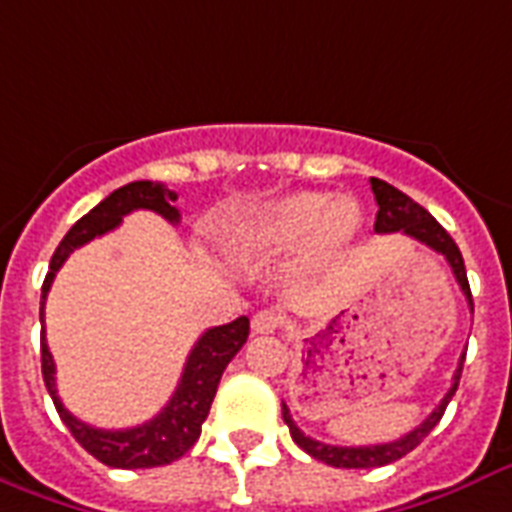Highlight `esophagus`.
I'll use <instances>...</instances> for the list:
<instances>
[{"label": "esophagus", "instance_id": "1", "mask_svg": "<svg viewBox=\"0 0 512 512\" xmlns=\"http://www.w3.org/2000/svg\"><path fill=\"white\" fill-rule=\"evenodd\" d=\"M251 328H253V334H275L277 328H280V315L272 310L256 312L251 320Z\"/></svg>", "mask_w": 512, "mask_h": 512}]
</instances>
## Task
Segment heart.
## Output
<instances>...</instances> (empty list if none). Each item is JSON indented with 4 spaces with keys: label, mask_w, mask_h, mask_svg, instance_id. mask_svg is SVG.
I'll return each instance as SVG.
<instances>
[{
    "label": "heart",
    "mask_w": 512,
    "mask_h": 512,
    "mask_svg": "<svg viewBox=\"0 0 512 512\" xmlns=\"http://www.w3.org/2000/svg\"><path fill=\"white\" fill-rule=\"evenodd\" d=\"M363 229V208L355 197L293 192L267 200L237 219L232 237L240 251L283 256L304 243L301 264L326 267Z\"/></svg>",
    "instance_id": "obj_1"
}]
</instances>
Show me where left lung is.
Wrapping results in <instances>:
<instances>
[{
	"label": "left lung",
	"instance_id": "8db88e82",
	"mask_svg": "<svg viewBox=\"0 0 512 512\" xmlns=\"http://www.w3.org/2000/svg\"><path fill=\"white\" fill-rule=\"evenodd\" d=\"M371 189H374L376 205H379V211H376V224L374 232L376 235H392V232H403V235L414 237L427 248H433L435 253H441L443 259L449 261L451 272L457 277L459 288L465 293L467 304H470V310H473V293H470V283H467V272H465V261H462V253H459L457 243L451 240V235L446 229L438 224V221L430 216V213L414 202L408 194H403L400 189L390 186L382 178H371ZM462 363H465V355L459 358V366L454 371V382H451L449 392L443 395V400L435 406V411L430 417L422 422L419 427H414L411 433H406L403 438L392 443H376V446H328V443H320L310 435H304L296 427V422L291 419V411L283 403V419L288 430H291V438L296 441L299 449H304L310 457L320 459V462H326L331 467H382L390 465L395 459L406 457L408 451H414L419 443L425 441L430 430H433L438 422H441L443 411L449 406V400L454 398V392L459 387V376H462Z\"/></svg>",
	"mask_w": 512,
	"mask_h": 512
}]
</instances>
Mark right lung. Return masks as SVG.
I'll list each match as a JSON object with an SVG mask.
<instances>
[{"label":"right lung","mask_w":512,"mask_h":512,"mask_svg":"<svg viewBox=\"0 0 512 512\" xmlns=\"http://www.w3.org/2000/svg\"><path fill=\"white\" fill-rule=\"evenodd\" d=\"M176 200L178 194L170 192L165 184L133 181V184L114 189L106 200L95 205L93 211L82 216L66 232L61 245L55 248L53 259H50V272H47L45 283H42L39 320L45 323L47 291L53 285L55 272L63 267V261L69 259V253H74V248L90 243L93 237L112 232L114 227H120L122 216H128L133 211H154L160 213L162 219H168L170 224H178L181 213H178V208H173ZM248 328H251V323H248L245 315L227 323V326L208 328L189 352L184 374L178 379L173 398L165 403V408L157 417L144 422V425L128 427V430H98V427L85 425L74 414H69V408L63 406V400L58 398V390H55V363L50 350H47L45 328H42V376H45V387L50 392V398H53L55 408H58V417L63 419V425L69 427L79 446L87 454H93L98 462H104L109 467H122V470L170 465L178 457H184L186 451L194 446V441L200 438L202 422L211 411L221 374H224L229 360L235 358L245 339H248Z\"/></svg>","instance_id":"obj_1"}]
</instances>
